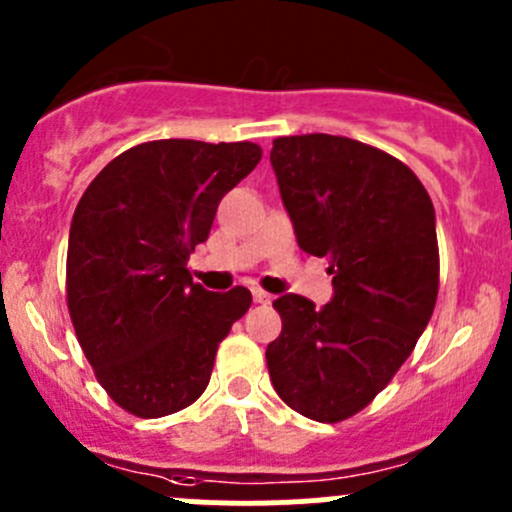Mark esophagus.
<instances>
[{
	"label": "esophagus",
	"instance_id": "esophagus-1",
	"mask_svg": "<svg viewBox=\"0 0 512 512\" xmlns=\"http://www.w3.org/2000/svg\"><path fill=\"white\" fill-rule=\"evenodd\" d=\"M252 299H255L257 304H270L272 302V294H267L265 289L255 287V289H252Z\"/></svg>",
	"mask_w": 512,
	"mask_h": 512
}]
</instances>
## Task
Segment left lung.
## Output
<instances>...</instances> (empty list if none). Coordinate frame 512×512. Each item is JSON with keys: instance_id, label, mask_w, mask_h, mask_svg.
<instances>
[{"instance_id": "obj_1", "label": "left lung", "mask_w": 512, "mask_h": 512, "mask_svg": "<svg viewBox=\"0 0 512 512\" xmlns=\"http://www.w3.org/2000/svg\"><path fill=\"white\" fill-rule=\"evenodd\" d=\"M272 170L304 252L329 260L332 302L282 294L267 369L297 414L337 423L401 369L438 294L436 213L414 170L329 133L272 141Z\"/></svg>"}]
</instances>
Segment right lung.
I'll use <instances>...</instances> for the list:
<instances>
[{"label": "right lung", "mask_w": 512, "mask_h": 512, "mask_svg": "<svg viewBox=\"0 0 512 512\" xmlns=\"http://www.w3.org/2000/svg\"><path fill=\"white\" fill-rule=\"evenodd\" d=\"M255 143L168 138L128 148L76 205L66 302L98 384L128 414L160 418L193 404L218 344L250 309V289L208 292L188 257L215 210L260 163Z\"/></svg>", "instance_id": "obj_1"}]
</instances>
